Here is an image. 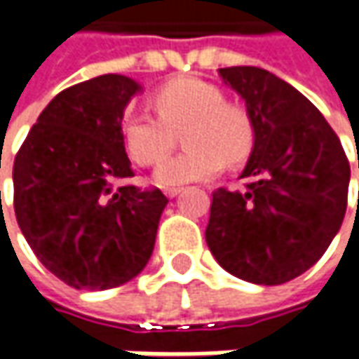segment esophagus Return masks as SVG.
I'll return each mask as SVG.
<instances>
[{"mask_svg":"<svg viewBox=\"0 0 359 359\" xmlns=\"http://www.w3.org/2000/svg\"><path fill=\"white\" fill-rule=\"evenodd\" d=\"M180 191H182V187H165V196L168 198H175Z\"/></svg>","mask_w":359,"mask_h":359,"instance_id":"esophagus-1","label":"esophagus"}]
</instances>
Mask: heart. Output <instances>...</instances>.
I'll use <instances>...</instances> for the list:
<instances>
[{
  "instance_id": "heart-1",
  "label": "heart",
  "mask_w": 359,
  "mask_h": 359,
  "mask_svg": "<svg viewBox=\"0 0 359 359\" xmlns=\"http://www.w3.org/2000/svg\"><path fill=\"white\" fill-rule=\"evenodd\" d=\"M159 116L130 109L121 121L123 144L131 158L151 165L175 143V133L187 128L184 152L162 160L154 172L159 186H182L208 180L224 168V161L240 163L254 147L255 131L250 114L228 104L217 86L186 77L156 91Z\"/></svg>"
}]
</instances>
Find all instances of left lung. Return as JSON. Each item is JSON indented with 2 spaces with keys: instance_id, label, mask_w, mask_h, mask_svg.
Returning a JSON list of instances; mask_svg holds the SVG:
<instances>
[{
  "instance_id": "8db88e82",
  "label": "left lung",
  "mask_w": 359,
  "mask_h": 359,
  "mask_svg": "<svg viewBox=\"0 0 359 359\" xmlns=\"http://www.w3.org/2000/svg\"><path fill=\"white\" fill-rule=\"evenodd\" d=\"M217 74L245 102L255 140L240 175L248 189L214 191L205 241L231 276L280 285L310 269L336 238L350 163L336 131L296 88L252 65Z\"/></svg>"
}]
</instances>
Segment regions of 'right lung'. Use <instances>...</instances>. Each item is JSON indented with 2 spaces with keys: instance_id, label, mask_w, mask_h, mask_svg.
I'll return each instance as SVG.
<instances>
[{
  "instance_id": "1",
  "label": "right lung",
  "mask_w": 359,
  "mask_h": 359,
  "mask_svg": "<svg viewBox=\"0 0 359 359\" xmlns=\"http://www.w3.org/2000/svg\"><path fill=\"white\" fill-rule=\"evenodd\" d=\"M135 79L93 77L57 93L13 161V208L37 259L76 290H109L147 266L168 198L131 177L121 121Z\"/></svg>"
}]
</instances>
